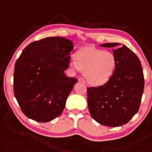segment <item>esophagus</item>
<instances>
[{
    "mask_svg": "<svg viewBox=\"0 0 152 152\" xmlns=\"http://www.w3.org/2000/svg\"><path fill=\"white\" fill-rule=\"evenodd\" d=\"M78 81L81 83H85V80L83 78H82V77H80V78H78Z\"/></svg>",
    "mask_w": 152,
    "mask_h": 152,
    "instance_id": "esophagus-1",
    "label": "esophagus"
}]
</instances>
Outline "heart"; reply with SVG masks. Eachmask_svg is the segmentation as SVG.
<instances>
[{"label": "heart", "instance_id": "obj_1", "mask_svg": "<svg viewBox=\"0 0 152 152\" xmlns=\"http://www.w3.org/2000/svg\"><path fill=\"white\" fill-rule=\"evenodd\" d=\"M117 59L112 52L95 48H85L75 54V60L69 63L74 70L84 72L87 82L102 85L110 78L116 68Z\"/></svg>", "mask_w": 152, "mask_h": 152}]
</instances>
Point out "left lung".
I'll return each instance as SVG.
<instances>
[{
    "label": "left lung",
    "mask_w": 152,
    "mask_h": 152,
    "mask_svg": "<svg viewBox=\"0 0 152 152\" xmlns=\"http://www.w3.org/2000/svg\"><path fill=\"white\" fill-rule=\"evenodd\" d=\"M119 43H106L103 47L117 46ZM116 68L103 85L87 89L91 116L99 124L109 127L126 124L139 111L144 90L143 71L134 52L123 45L113 50Z\"/></svg>",
    "instance_id": "8db88e82"
}]
</instances>
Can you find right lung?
<instances>
[{"label":"right lung","mask_w":152,"mask_h":152,"mask_svg":"<svg viewBox=\"0 0 152 152\" xmlns=\"http://www.w3.org/2000/svg\"><path fill=\"white\" fill-rule=\"evenodd\" d=\"M72 42L46 37L28 44L15 64L13 92L22 113L38 122H48L61 114L77 83L64 71L69 67Z\"/></svg>","instance_id":"add662e5"}]
</instances>
